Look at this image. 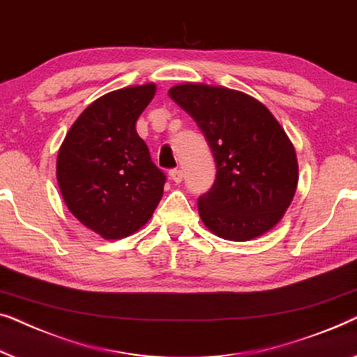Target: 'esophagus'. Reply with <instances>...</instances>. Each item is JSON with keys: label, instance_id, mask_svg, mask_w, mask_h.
<instances>
[{"label": "esophagus", "instance_id": "obj_1", "mask_svg": "<svg viewBox=\"0 0 357 357\" xmlns=\"http://www.w3.org/2000/svg\"><path fill=\"white\" fill-rule=\"evenodd\" d=\"M169 178H172L176 184H179L181 181H183V178H184L183 169H179V168H174V169H172V172H169Z\"/></svg>", "mask_w": 357, "mask_h": 357}]
</instances>
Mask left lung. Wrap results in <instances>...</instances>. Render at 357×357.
I'll return each instance as SVG.
<instances>
[{"label":"left lung","instance_id":"left-lung-1","mask_svg":"<svg viewBox=\"0 0 357 357\" xmlns=\"http://www.w3.org/2000/svg\"><path fill=\"white\" fill-rule=\"evenodd\" d=\"M205 135L217 176L199 215L220 238L249 241L277 225L298 188L293 144L267 107L238 90L205 84L169 89Z\"/></svg>","mask_w":357,"mask_h":357}]
</instances>
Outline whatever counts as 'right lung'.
<instances>
[{"label":"right lung","instance_id":"1","mask_svg":"<svg viewBox=\"0 0 357 357\" xmlns=\"http://www.w3.org/2000/svg\"><path fill=\"white\" fill-rule=\"evenodd\" d=\"M155 90L135 85L95 100L58 152V185L69 212L105 239L142 228L163 195L167 176L135 130Z\"/></svg>","mask_w":357,"mask_h":357}]
</instances>
